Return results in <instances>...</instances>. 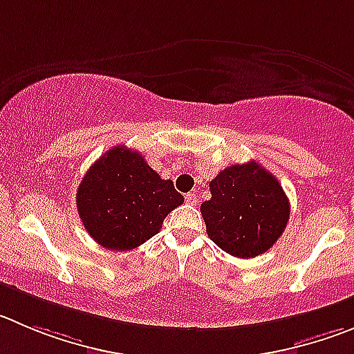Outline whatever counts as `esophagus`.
<instances>
[{"label": "esophagus", "mask_w": 354, "mask_h": 354, "mask_svg": "<svg viewBox=\"0 0 354 354\" xmlns=\"http://www.w3.org/2000/svg\"><path fill=\"white\" fill-rule=\"evenodd\" d=\"M185 201H187L188 204H197L199 203V197H197L196 192H188L187 196H185Z\"/></svg>", "instance_id": "obj_1"}]
</instances>
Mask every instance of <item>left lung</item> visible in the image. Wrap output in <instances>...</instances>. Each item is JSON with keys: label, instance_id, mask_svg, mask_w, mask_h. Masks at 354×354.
<instances>
[{"label": "left lung", "instance_id": "1", "mask_svg": "<svg viewBox=\"0 0 354 354\" xmlns=\"http://www.w3.org/2000/svg\"><path fill=\"white\" fill-rule=\"evenodd\" d=\"M209 190L211 199L201 204L206 232L232 257L262 255L288 223L290 203L285 190L257 162L220 171Z\"/></svg>", "mask_w": 354, "mask_h": 354}]
</instances>
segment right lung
Listing matches in <instances>:
<instances>
[{
    "mask_svg": "<svg viewBox=\"0 0 354 354\" xmlns=\"http://www.w3.org/2000/svg\"><path fill=\"white\" fill-rule=\"evenodd\" d=\"M183 204L173 181L162 180L143 155L120 145L101 155L77 190L85 230L108 250L129 252L153 237Z\"/></svg>",
    "mask_w": 354,
    "mask_h": 354,
    "instance_id": "1",
    "label": "right lung"
}]
</instances>
